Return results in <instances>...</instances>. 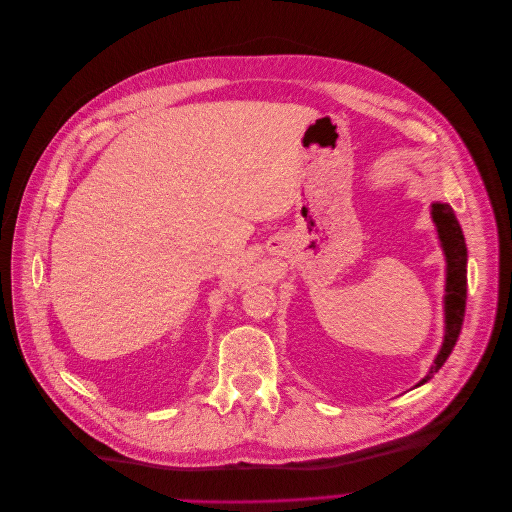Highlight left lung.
<instances>
[{
    "instance_id": "1",
    "label": "left lung",
    "mask_w": 512,
    "mask_h": 512,
    "mask_svg": "<svg viewBox=\"0 0 512 512\" xmlns=\"http://www.w3.org/2000/svg\"><path fill=\"white\" fill-rule=\"evenodd\" d=\"M431 218L437 231V239L446 256V287H444V342L440 352H437L429 373L417 383H427L433 373L444 367V362L452 354L456 339L460 335L462 321H465V304H467V243L462 229L456 221L454 210L450 204L433 202Z\"/></svg>"
}]
</instances>
